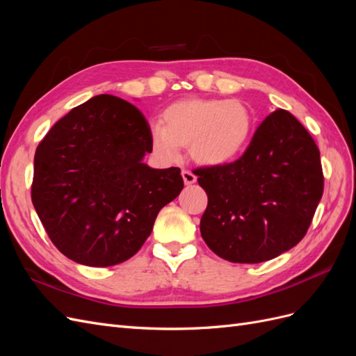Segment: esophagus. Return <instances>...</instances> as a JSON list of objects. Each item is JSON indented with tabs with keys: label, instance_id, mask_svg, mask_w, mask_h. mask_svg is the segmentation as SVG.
Here are the masks:
<instances>
[{
	"label": "esophagus",
	"instance_id": "esophagus-1",
	"mask_svg": "<svg viewBox=\"0 0 356 356\" xmlns=\"http://www.w3.org/2000/svg\"><path fill=\"white\" fill-rule=\"evenodd\" d=\"M182 179H184V182H186L187 186H190V184H195V182H196V175L193 174L191 170L184 169V170H182Z\"/></svg>",
	"mask_w": 356,
	"mask_h": 356
}]
</instances>
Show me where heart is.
<instances>
[{
  "instance_id": "1",
  "label": "heart",
  "mask_w": 356,
  "mask_h": 356,
  "mask_svg": "<svg viewBox=\"0 0 356 356\" xmlns=\"http://www.w3.org/2000/svg\"><path fill=\"white\" fill-rule=\"evenodd\" d=\"M254 117L238 99L187 98L170 104L163 113V124L149 129L154 154L174 161L181 147L204 166H220L241 156L251 141Z\"/></svg>"
}]
</instances>
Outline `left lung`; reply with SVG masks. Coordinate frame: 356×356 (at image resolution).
<instances>
[{
  "label": "left lung",
  "mask_w": 356,
  "mask_h": 356,
  "mask_svg": "<svg viewBox=\"0 0 356 356\" xmlns=\"http://www.w3.org/2000/svg\"><path fill=\"white\" fill-rule=\"evenodd\" d=\"M196 175L208 195L202 238L232 263L267 261L296 246L324 193L319 148L285 110L264 118L238 160Z\"/></svg>",
  "instance_id": "1"
}]
</instances>
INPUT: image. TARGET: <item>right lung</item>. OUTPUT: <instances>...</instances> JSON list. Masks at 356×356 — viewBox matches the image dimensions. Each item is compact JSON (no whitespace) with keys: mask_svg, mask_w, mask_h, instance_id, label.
<instances>
[{"mask_svg":"<svg viewBox=\"0 0 356 356\" xmlns=\"http://www.w3.org/2000/svg\"><path fill=\"white\" fill-rule=\"evenodd\" d=\"M149 124L135 105L98 95L72 108L38 144L31 199L50 241L92 267L123 263L184 187L179 168L152 169Z\"/></svg>","mask_w":356,"mask_h":356,"instance_id":"obj_1","label":"right lung"}]
</instances>
